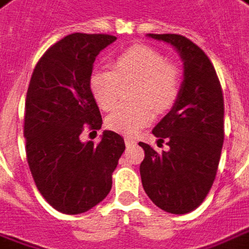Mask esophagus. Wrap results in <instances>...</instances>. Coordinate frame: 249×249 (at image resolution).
Returning a JSON list of instances; mask_svg holds the SVG:
<instances>
[{
    "mask_svg": "<svg viewBox=\"0 0 249 249\" xmlns=\"http://www.w3.org/2000/svg\"><path fill=\"white\" fill-rule=\"evenodd\" d=\"M124 142L126 146H131V144H135V143H136V141H135L133 138H131V136H126L124 139Z\"/></svg>",
    "mask_w": 249,
    "mask_h": 249,
    "instance_id": "esophagus-1",
    "label": "esophagus"
}]
</instances>
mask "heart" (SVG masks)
Masks as SVG:
<instances>
[{
	"label": "heart",
	"mask_w": 249,
	"mask_h": 249,
	"mask_svg": "<svg viewBox=\"0 0 249 249\" xmlns=\"http://www.w3.org/2000/svg\"><path fill=\"white\" fill-rule=\"evenodd\" d=\"M110 69H96L89 75V89L102 110H111L120 100L121 84L136 81L132 100L117 107L106 120L116 132L133 135L151 123L154 110L167 113L174 107L182 90V71L168 62L161 52L144 45H135L116 55Z\"/></svg>",
	"instance_id": "b5f03b06"
}]
</instances>
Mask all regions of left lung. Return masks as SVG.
<instances>
[{
  "instance_id": "8db88e82",
  "label": "left lung",
  "mask_w": 249,
  "mask_h": 249,
  "mask_svg": "<svg viewBox=\"0 0 249 249\" xmlns=\"http://www.w3.org/2000/svg\"><path fill=\"white\" fill-rule=\"evenodd\" d=\"M172 44L184 60L180 96L153 135L169 150H144L142 184L159 208L183 215L201 205L218 171L223 139V93L215 67L198 45L179 34H149Z\"/></svg>"
}]
</instances>
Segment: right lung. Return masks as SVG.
I'll list each match as a JSON object with an SVG mask.
<instances>
[{"instance_id":"1","label":"right lung","mask_w":249,"mask_h":249,"mask_svg":"<svg viewBox=\"0 0 249 249\" xmlns=\"http://www.w3.org/2000/svg\"><path fill=\"white\" fill-rule=\"evenodd\" d=\"M110 34L74 33L39 57L24 103L26 157L38 192L56 211L77 215L103 201L125 150L124 139L105 131L99 143H82L102 116L89 89L98 53L116 41Z\"/></svg>"}]
</instances>
